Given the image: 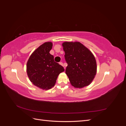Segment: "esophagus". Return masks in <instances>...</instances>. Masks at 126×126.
I'll return each instance as SVG.
<instances>
[{
	"mask_svg": "<svg viewBox=\"0 0 126 126\" xmlns=\"http://www.w3.org/2000/svg\"><path fill=\"white\" fill-rule=\"evenodd\" d=\"M59 64H61V65H62V66H63V67H64L63 64V63L62 62H60V63H59ZM64 69H65V67H64Z\"/></svg>",
	"mask_w": 126,
	"mask_h": 126,
	"instance_id": "esophagus-1",
	"label": "esophagus"
}]
</instances>
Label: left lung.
I'll list each match as a JSON object with an SVG mask.
<instances>
[{
	"mask_svg": "<svg viewBox=\"0 0 126 126\" xmlns=\"http://www.w3.org/2000/svg\"><path fill=\"white\" fill-rule=\"evenodd\" d=\"M63 46L68 64L66 74L72 86L81 88L89 85L97 71L96 61L93 54L79 42H64Z\"/></svg>",
	"mask_w": 126,
	"mask_h": 126,
	"instance_id": "left-lung-1",
	"label": "left lung"
}]
</instances>
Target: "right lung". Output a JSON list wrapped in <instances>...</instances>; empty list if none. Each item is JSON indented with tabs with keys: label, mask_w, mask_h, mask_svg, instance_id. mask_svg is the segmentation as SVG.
Returning <instances> with one entry per match:
<instances>
[{
	"label": "right lung",
	"mask_w": 126,
	"mask_h": 126,
	"mask_svg": "<svg viewBox=\"0 0 126 126\" xmlns=\"http://www.w3.org/2000/svg\"><path fill=\"white\" fill-rule=\"evenodd\" d=\"M52 47L51 42L41 45L30 56L27 63V72L30 81L45 90L54 87L58 75L64 70L49 53Z\"/></svg>",
	"instance_id": "obj_1"
}]
</instances>
